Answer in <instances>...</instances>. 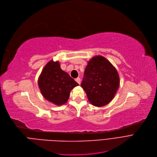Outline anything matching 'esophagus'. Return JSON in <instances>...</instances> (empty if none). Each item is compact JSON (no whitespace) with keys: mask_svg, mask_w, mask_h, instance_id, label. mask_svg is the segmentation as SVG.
<instances>
[{"mask_svg":"<svg viewBox=\"0 0 157 157\" xmlns=\"http://www.w3.org/2000/svg\"><path fill=\"white\" fill-rule=\"evenodd\" d=\"M75 81L77 82L78 84H80V82H81V80H80V78L79 77H78V78H75Z\"/></svg>","mask_w":157,"mask_h":157,"instance_id":"obj_1","label":"esophagus"}]
</instances>
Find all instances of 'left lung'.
Returning a JSON list of instances; mask_svg holds the SVG:
<instances>
[{
	"label": "left lung",
	"mask_w": 157,
	"mask_h": 157,
	"mask_svg": "<svg viewBox=\"0 0 157 157\" xmlns=\"http://www.w3.org/2000/svg\"><path fill=\"white\" fill-rule=\"evenodd\" d=\"M119 86V78L114 67L102 56L88 62L81 87L93 105L102 107L113 99Z\"/></svg>",
	"instance_id": "left-lung-1"
}]
</instances>
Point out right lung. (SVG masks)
Here are the masks:
<instances>
[{
    "label": "right lung",
    "instance_id": "right-lung-1",
    "mask_svg": "<svg viewBox=\"0 0 157 157\" xmlns=\"http://www.w3.org/2000/svg\"><path fill=\"white\" fill-rule=\"evenodd\" d=\"M38 85L44 98L61 105L68 101L71 90L78 84L61 69L59 62L50 61L40 75Z\"/></svg>",
    "mask_w": 157,
    "mask_h": 157
}]
</instances>
